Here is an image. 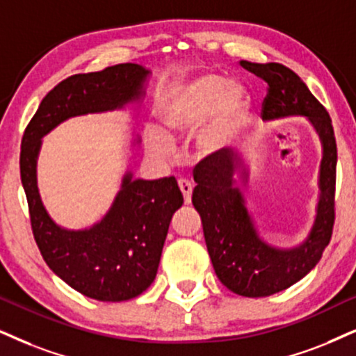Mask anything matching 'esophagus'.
<instances>
[{
  "label": "esophagus",
  "instance_id": "34e87169",
  "mask_svg": "<svg viewBox=\"0 0 356 356\" xmlns=\"http://www.w3.org/2000/svg\"><path fill=\"white\" fill-rule=\"evenodd\" d=\"M179 188H181L182 195H184V202L186 204H191L192 202V184L187 181V179H179Z\"/></svg>",
  "mask_w": 356,
  "mask_h": 356
}]
</instances>
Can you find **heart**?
I'll return each mask as SVG.
<instances>
[{"instance_id": "1", "label": "heart", "mask_w": 356, "mask_h": 356, "mask_svg": "<svg viewBox=\"0 0 356 356\" xmlns=\"http://www.w3.org/2000/svg\"><path fill=\"white\" fill-rule=\"evenodd\" d=\"M250 93L241 83L227 82L222 75L204 74L181 80L169 87L156 103L160 129L149 128L145 133L147 151L156 157L170 152L172 136L193 132L192 146L200 157L222 149L248 118Z\"/></svg>"}]
</instances>
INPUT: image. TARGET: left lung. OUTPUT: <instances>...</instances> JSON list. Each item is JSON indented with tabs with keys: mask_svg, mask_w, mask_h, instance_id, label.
Returning a JSON list of instances; mask_svg holds the SVG:
<instances>
[{
	"mask_svg": "<svg viewBox=\"0 0 356 356\" xmlns=\"http://www.w3.org/2000/svg\"><path fill=\"white\" fill-rule=\"evenodd\" d=\"M240 65L268 83L263 121L305 116L322 145L316 218L307 238L292 248H277L261 238L236 186L235 174H240L241 184L248 181V168L240 152L220 149L197 164L193 172L197 186L192 204L200 213L215 274L238 296L266 298L307 276L330 241L335 220L337 145L330 116L298 74L276 62L241 60Z\"/></svg>",
	"mask_w": 356,
	"mask_h": 356,
	"instance_id": "obj_1",
	"label": "left lung"
}]
</instances>
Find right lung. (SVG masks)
<instances>
[{
  "mask_svg": "<svg viewBox=\"0 0 356 356\" xmlns=\"http://www.w3.org/2000/svg\"><path fill=\"white\" fill-rule=\"evenodd\" d=\"M151 70L118 64L65 79L44 97L21 143V182L34 240L47 266L80 294L121 302L143 294L156 279L172 215L184 197L175 177L145 181L126 170L110 210L83 230L54 222L40 199L38 159L42 138L69 118L124 110L145 97ZM133 139V146L139 145Z\"/></svg>",
  "mask_w": 356,
  "mask_h": 356,
  "instance_id": "1",
  "label": "right lung"
}]
</instances>
